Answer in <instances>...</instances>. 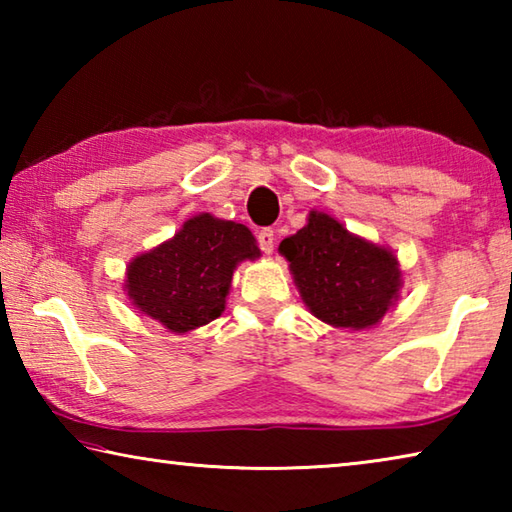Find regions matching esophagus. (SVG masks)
Listing matches in <instances>:
<instances>
[{
    "instance_id": "obj_1",
    "label": "esophagus",
    "mask_w": 512,
    "mask_h": 512,
    "mask_svg": "<svg viewBox=\"0 0 512 512\" xmlns=\"http://www.w3.org/2000/svg\"><path fill=\"white\" fill-rule=\"evenodd\" d=\"M257 241H259V248H262V253H266V255H271V253H273L275 235H273V230H271V228H264V230H259Z\"/></svg>"
}]
</instances>
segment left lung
I'll return each mask as SVG.
<instances>
[{"instance_id":"left-lung-1","label":"left lung","mask_w":512,"mask_h":512,"mask_svg":"<svg viewBox=\"0 0 512 512\" xmlns=\"http://www.w3.org/2000/svg\"><path fill=\"white\" fill-rule=\"evenodd\" d=\"M280 255L307 309L332 327L368 329L400 298L404 280L393 250L325 212L311 210L305 228L282 239Z\"/></svg>"}]
</instances>
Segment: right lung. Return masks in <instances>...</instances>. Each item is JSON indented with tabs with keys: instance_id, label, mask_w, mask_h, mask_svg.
Here are the masks:
<instances>
[{
	"instance_id": "1",
	"label": "right lung",
	"mask_w": 512,
	"mask_h": 512,
	"mask_svg": "<svg viewBox=\"0 0 512 512\" xmlns=\"http://www.w3.org/2000/svg\"><path fill=\"white\" fill-rule=\"evenodd\" d=\"M259 255L246 225L203 212L171 239L133 257L124 291L140 314L173 334H187L223 314L237 266Z\"/></svg>"
}]
</instances>
